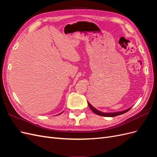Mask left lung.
<instances>
[{
	"mask_svg": "<svg viewBox=\"0 0 157 157\" xmlns=\"http://www.w3.org/2000/svg\"><path fill=\"white\" fill-rule=\"evenodd\" d=\"M88 105H89L90 109H91V110H92L94 113L97 114V115H98L103 116V117H116V116H118V115H122V114H124V113L128 112V111H129L130 109H131V108L128 109H126V110H125V111H121V112H116V113H102V112H101V111H99L97 110V109H96L94 107H93L91 105H90V103L88 102Z\"/></svg>",
	"mask_w": 157,
	"mask_h": 157,
	"instance_id": "left-lung-1",
	"label": "left lung"
}]
</instances>
